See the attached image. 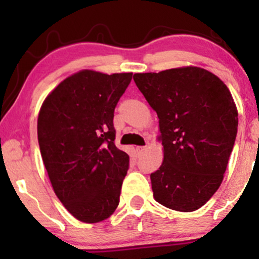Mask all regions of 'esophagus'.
<instances>
[{
	"instance_id": "34e87169",
	"label": "esophagus",
	"mask_w": 259,
	"mask_h": 259,
	"mask_svg": "<svg viewBox=\"0 0 259 259\" xmlns=\"http://www.w3.org/2000/svg\"><path fill=\"white\" fill-rule=\"evenodd\" d=\"M136 154H138V156H141L142 153L145 152V151H146V147H142V146H138L136 147Z\"/></svg>"
}]
</instances>
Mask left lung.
I'll return each mask as SVG.
<instances>
[{"mask_svg":"<svg viewBox=\"0 0 259 259\" xmlns=\"http://www.w3.org/2000/svg\"><path fill=\"white\" fill-rule=\"evenodd\" d=\"M159 119L163 163L151 174L153 197L178 212H194L215 194L227 170L237 108L228 86L200 67L134 74Z\"/></svg>","mask_w":259,"mask_h":259,"instance_id":"obj_1","label":"left lung"}]
</instances>
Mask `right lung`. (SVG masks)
Instances as JSON below:
<instances>
[{
	"instance_id": "1",
	"label": "right lung",
	"mask_w": 259,
	"mask_h": 259,
	"mask_svg": "<svg viewBox=\"0 0 259 259\" xmlns=\"http://www.w3.org/2000/svg\"><path fill=\"white\" fill-rule=\"evenodd\" d=\"M132 78L80 70L59 82L38 112V146L53 191L82 223L105 221L119 204L129 156L115 147L113 117Z\"/></svg>"
}]
</instances>
